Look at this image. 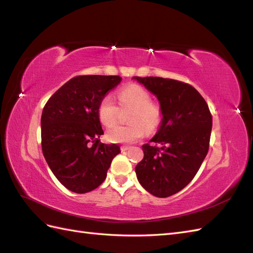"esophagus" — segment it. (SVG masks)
Masks as SVG:
<instances>
[{
	"instance_id": "34e87169",
	"label": "esophagus",
	"mask_w": 253,
	"mask_h": 253,
	"mask_svg": "<svg viewBox=\"0 0 253 253\" xmlns=\"http://www.w3.org/2000/svg\"><path fill=\"white\" fill-rule=\"evenodd\" d=\"M128 149H129V147H127V145H121V147H120L121 152H126V151H127Z\"/></svg>"
}]
</instances>
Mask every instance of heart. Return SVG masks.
I'll return each mask as SVG.
<instances>
[{
  "instance_id": "b5f03b06",
  "label": "heart",
  "mask_w": 253,
  "mask_h": 253,
  "mask_svg": "<svg viewBox=\"0 0 253 253\" xmlns=\"http://www.w3.org/2000/svg\"><path fill=\"white\" fill-rule=\"evenodd\" d=\"M120 108H131L127 114V125L115 126L106 133V138L115 143H132L144 135L154 132L163 119V109L151 100L150 91L139 84L132 83L122 87L117 94ZM118 106L111 95H105L98 105V118L110 127L117 119Z\"/></svg>"
}]
</instances>
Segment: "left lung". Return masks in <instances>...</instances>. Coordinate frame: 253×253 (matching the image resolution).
Wrapping results in <instances>:
<instances>
[{"label": "left lung", "instance_id": "1", "mask_svg": "<svg viewBox=\"0 0 253 253\" xmlns=\"http://www.w3.org/2000/svg\"><path fill=\"white\" fill-rule=\"evenodd\" d=\"M156 95L163 109L157 134L142 145L135 172L154 196L179 192L194 178L209 151L212 115L203 96L190 84L160 77H134Z\"/></svg>", "mask_w": 253, "mask_h": 253}]
</instances>
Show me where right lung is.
Segmentation results:
<instances>
[{
  "label": "right lung",
  "instance_id": "obj_1",
  "mask_svg": "<svg viewBox=\"0 0 253 253\" xmlns=\"http://www.w3.org/2000/svg\"><path fill=\"white\" fill-rule=\"evenodd\" d=\"M121 81L120 76H77L63 84L44 105L42 152L51 172L75 193H87L104 181L117 144L99 140L101 99Z\"/></svg>",
  "mask_w": 253,
  "mask_h": 253
}]
</instances>
